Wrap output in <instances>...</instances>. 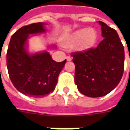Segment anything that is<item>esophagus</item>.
Listing matches in <instances>:
<instances>
[{
	"label": "esophagus",
	"mask_w": 130,
	"mask_h": 130,
	"mask_svg": "<svg viewBox=\"0 0 130 130\" xmlns=\"http://www.w3.org/2000/svg\"><path fill=\"white\" fill-rule=\"evenodd\" d=\"M67 61H71L72 60V58L70 57V56H67Z\"/></svg>",
	"instance_id": "esophagus-1"
}]
</instances>
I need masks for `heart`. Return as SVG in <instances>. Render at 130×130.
I'll return each mask as SVG.
<instances>
[{
    "label": "heart",
    "mask_w": 130,
    "mask_h": 130,
    "mask_svg": "<svg viewBox=\"0 0 130 130\" xmlns=\"http://www.w3.org/2000/svg\"><path fill=\"white\" fill-rule=\"evenodd\" d=\"M97 32L93 28H83L74 32L63 40L67 46L75 45L77 50H83L95 43Z\"/></svg>",
    "instance_id": "obj_1"
}]
</instances>
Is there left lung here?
Returning a JSON list of instances; mask_svg holds the SVG:
<instances>
[{
  "instance_id": "left-lung-1",
  "label": "left lung",
  "mask_w": 130,
  "mask_h": 130,
  "mask_svg": "<svg viewBox=\"0 0 130 130\" xmlns=\"http://www.w3.org/2000/svg\"><path fill=\"white\" fill-rule=\"evenodd\" d=\"M103 40L97 47L73 53L74 82L78 90L90 98L102 97L111 92L122 77L124 50L117 32L99 21Z\"/></svg>"
}]
</instances>
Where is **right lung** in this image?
<instances>
[{"label": "right lung", "mask_w": 130, "mask_h": 130, "mask_svg": "<svg viewBox=\"0 0 130 130\" xmlns=\"http://www.w3.org/2000/svg\"><path fill=\"white\" fill-rule=\"evenodd\" d=\"M43 22L24 26L11 36L6 55L8 72L13 86L23 94L41 98L55 90L58 77L67 60L56 62L45 51L28 52V39L46 32ZM55 46H50V47Z\"/></svg>", "instance_id": "1"}]
</instances>
